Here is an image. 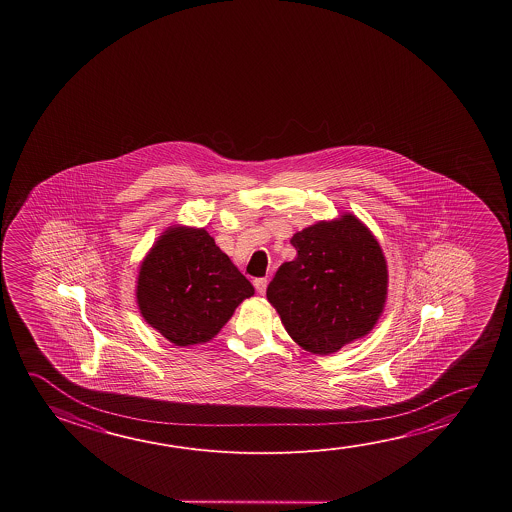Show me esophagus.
<instances>
[{
    "instance_id": "esophagus-1",
    "label": "esophagus",
    "mask_w": 512,
    "mask_h": 512,
    "mask_svg": "<svg viewBox=\"0 0 512 512\" xmlns=\"http://www.w3.org/2000/svg\"><path fill=\"white\" fill-rule=\"evenodd\" d=\"M255 289H257V293L264 294L266 293V287H268V280L266 278H255Z\"/></svg>"
}]
</instances>
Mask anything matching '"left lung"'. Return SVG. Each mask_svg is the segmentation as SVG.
<instances>
[{"label": "left lung", "mask_w": 512, "mask_h": 512, "mask_svg": "<svg viewBox=\"0 0 512 512\" xmlns=\"http://www.w3.org/2000/svg\"><path fill=\"white\" fill-rule=\"evenodd\" d=\"M296 257L268 285L287 334L319 355L369 334L382 314L387 266L377 239L346 214L293 235Z\"/></svg>", "instance_id": "left-lung-1"}]
</instances>
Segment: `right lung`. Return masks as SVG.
Returning <instances> with one entry per match:
<instances>
[{
    "mask_svg": "<svg viewBox=\"0 0 512 512\" xmlns=\"http://www.w3.org/2000/svg\"><path fill=\"white\" fill-rule=\"evenodd\" d=\"M253 293L203 228H169L144 259L137 282L143 318L176 346L210 341Z\"/></svg>",
    "mask_w": 512,
    "mask_h": 512,
    "instance_id": "right-lung-1",
    "label": "right lung"
}]
</instances>
